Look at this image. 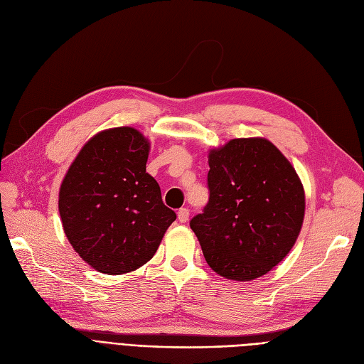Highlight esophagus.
Masks as SVG:
<instances>
[{
    "label": "esophagus",
    "mask_w": 364,
    "mask_h": 364,
    "mask_svg": "<svg viewBox=\"0 0 364 364\" xmlns=\"http://www.w3.org/2000/svg\"><path fill=\"white\" fill-rule=\"evenodd\" d=\"M178 220L181 222V224H184V222H187V220H189V210H187V208H180L178 210Z\"/></svg>",
    "instance_id": "34e87169"
}]
</instances>
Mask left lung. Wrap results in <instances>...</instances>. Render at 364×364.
I'll use <instances>...</instances> for the list:
<instances>
[{
	"instance_id": "1",
	"label": "left lung",
	"mask_w": 364,
	"mask_h": 364,
	"mask_svg": "<svg viewBox=\"0 0 364 364\" xmlns=\"http://www.w3.org/2000/svg\"><path fill=\"white\" fill-rule=\"evenodd\" d=\"M208 203L191 228L219 275L267 274L295 245L306 210L298 175L266 139H232L208 156Z\"/></svg>"
}]
</instances>
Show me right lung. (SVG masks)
<instances>
[{
    "instance_id": "add662e5",
    "label": "right lung",
    "mask_w": 364,
    "mask_h": 364,
    "mask_svg": "<svg viewBox=\"0 0 364 364\" xmlns=\"http://www.w3.org/2000/svg\"><path fill=\"white\" fill-rule=\"evenodd\" d=\"M149 142L132 127L93 136L58 193L68 240L98 272H132L152 259L177 219L146 172Z\"/></svg>"
}]
</instances>
